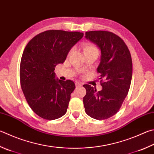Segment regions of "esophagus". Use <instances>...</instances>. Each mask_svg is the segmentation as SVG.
<instances>
[{
	"mask_svg": "<svg viewBox=\"0 0 154 154\" xmlns=\"http://www.w3.org/2000/svg\"><path fill=\"white\" fill-rule=\"evenodd\" d=\"M75 85H76V87H80L82 85V83L79 82H76L75 83Z\"/></svg>",
	"mask_w": 154,
	"mask_h": 154,
	"instance_id": "obj_1",
	"label": "esophagus"
}]
</instances>
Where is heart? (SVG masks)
<instances>
[{
    "label": "heart",
    "instance_id": "obj_1",
    "mask_svg": "<svg viewBox=\"0 0 154 154\" xmlns=\"http://www.w3.org/2000/svg\"><path fill=\"white\" fill-rule=\"evenodd\" d=\"M91 51H97L96 47L91 44H85L84 46H83V52H84V53Z\"/></svg>",
    "mask_w": 154,
    "mask_h": 154
}]
</instances>
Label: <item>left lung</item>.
I'll return each instance as SVG.
<instances>
[{"mask_svg":"<svg viewBox=\"0 0 154 154\" xmlns=\"http://www.w3.org/2000/svg\"><path fill=\"white\" fill-rule=\"evenodd\" d=\"M85 38L94 43L101 51L97 71L100 74L102 89L84 85L83 97L85 112L97 120L114 116L121 107L129 90L133 65L129 50L124 41L114 33L106 31L85 32Z\"/></svg>","mask_w":154,"mask_h":154,"instance_id":"8db88e82","label":"left lung"}]
</instances>
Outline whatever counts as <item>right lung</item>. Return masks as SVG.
Returning <instances> with one entry per match:
<instances>
[{
	"instance_id": "add662e5",
	"label": "right lung",
	"mask_w": 154,
	"mask_h": 154,
	"mask_svg": "<svg viewBox=\"0 0 154 154\" xmlns=\"http://www.w3.org/2000/svg\"><path fill=\"white\" fill-rule=\"evenodd\" d=\"M83 33L48 30L31 40L20 64L22 91L30 108L41 118L54 120L65 115L75 88L73 82L56 77L55 66L63 63Z\"/></svg>"
}]
</instances>
